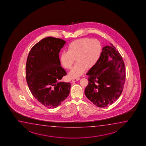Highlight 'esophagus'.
Listing matches in <instances>:
<instances>
[{"label": "esophagus", "instance_id": "esophagus-1", "mask_svg": "<svg viewBox=\"0 0 146 146\" xmlns=\"http://www.w3.org/2000/svg\"><path fill=\"white\" fill-rule=\"evenodd\" d=\"M80 78H76L73 79L72 80V82H76V81H78L79 80H80Z\"/></svg>", "mask_w": 146, "mask_h": 146}]
</instances>
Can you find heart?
Returning <instances> with one entry per match:
<instances>
[{
  "instance_id": "b5f03b06",
  "label": "heart",
  "mask_w": 146,
  "mask_h": 146,
  "mask_svg": "<svg viewBox=\"0 0 146 146\" xmlns=\"http://www.w3.org/2000/svg\"><path fill=\"white\" fill-rule=\"evenodd\" d=\"M67 52H62L60 56V62L66 69L70 70L75 60L77 62L69 74L70 78H76L84 73L87 68L94 67L101 57L102 47L97 39L82 38L69 43Z\"/></svg>"
}]
</instances>
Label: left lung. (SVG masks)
<instances>
[{
    "label": "left lung",
    "instance_id": "1",
    "mask_svg": "<svg viewBox=\"0 0 146 146\" xmlns=\"http://www.w3.org/2000/svg\"><path fill=\"white\" fill-rule=\"evenodd\" d=\"M98 62L87 73L88 83L86 97L97 107L112 104L122 92L125 81V68L121 54L111 43L103 48Z\"/></svg>",
    "mask_w": 146,
    "mask_h": 146
}]
</instances>
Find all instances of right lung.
<instances>
[{"label": "right lung", "instance_id": "add662e5", "mask_svg": "<svg viewBox=\"0 0 146 146\" xmlns=\"http://www.w3.org/2000/svg\"><path fill=\"white\" fill-rule=\"evenodd\" d=\"M65 43L62 39L46 37L34 45L27 58L26 76L30 90L47 108L58 107L70 92V83L60 81L67 74L58 56Z\"/></svg>", "mask_w": 146, "mask_h": 146}]
</instances>
